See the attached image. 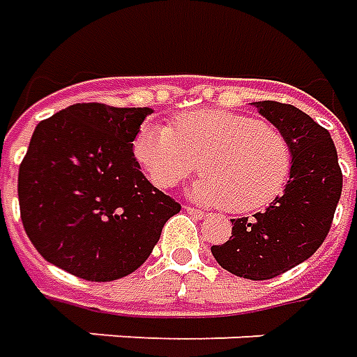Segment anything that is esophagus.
<instances>
[{
	"label": "esophagus",
	"instance_id": "1",
	"mask_svg": "<svg viewBox=\"0 0 357 357\" xmlns=\"http://www.w3.org/2000/svg\"><path fill=\"white\" fill-rule=\"evenodd\" d=\"M186 211L190 215H194V217H198V219H202V217H206V211L204 209H198V207H192V206H186L184 207Z\"/></svg>",
	"mask_w": 357,
	"mask_h": 357
}]
</instances>
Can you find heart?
<instances>
[{
    "mask_svg": "<svg viewBox=\"0 0 357 357\" xmlns=\"http://www.w3.org/2000/svg\"><path fill=\"white\" fill-rule=\"evenodd\" d=\"M134 158L159 188H173L202 169L194 196L231 211L273 204L292 173V144L277 126L221 109L183 113L173 126L146 123L136 132Z\"/></svg>",
    "mask_w": 357,
    "mask_h": 357,
    "instance_id": "b5f03b06",
    "label": "heart"
}]
</instances>
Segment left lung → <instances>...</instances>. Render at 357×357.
Segmentation results:
<instances>
[{
    "label": "left lung",
    "mask_w": 357,
    "mask_h": 357,
    "mask_svg": "<svg viewBox=\"0 0 357 357\" xmlns=\"http://www.w3.org/2000/svg\"><path fill=\"white\" fill-rule=\"evenodd\" d=\"M255 107L292 144L290 181L265 211L231 219V240L211 246V254L236 277L267 280L305 261L325 242L342 194V171L328 130L304 111L271 100Z\"/></svg>",
    "instance_id": "obj_1"
}]
</instances>
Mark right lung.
Here are the masks:
<instances>
[{"label":"right lung","instance_id":"right-lung-1","mask_svg":"<svg viewBox=\"0 0 357 357\" xmlns=\"http://www.w3.org/2000/svg\"><path fill=\"white\" fill-rule=\"evenodd\" d=\"M148 107L77 103L44 119L19 167L22 227L45 261L107 282L150 257L181 211L144 176L132 142Z\"/></svg>","mask_w":357,"mask_h":357}]
</instances>
